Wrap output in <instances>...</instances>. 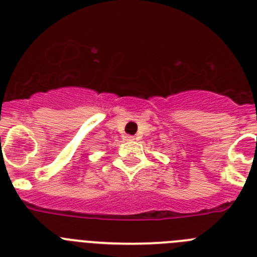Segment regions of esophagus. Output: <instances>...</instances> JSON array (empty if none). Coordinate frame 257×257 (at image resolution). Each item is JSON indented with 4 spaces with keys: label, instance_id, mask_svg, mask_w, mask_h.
<instances>
[{
    "label": "esophagus",
    "instance_id": "1",
    "mask_svg": "<svg viewBox=\"0 0 257 257\" xmlns=\"http://www.w3.org/2000/svg\"><path fill=\"white\" fill-rule=\"evenodd\" d=\"M124 140H127V142H133V140H135V138L131 135H127L126 138H124Z\"/></svg>",
    "mask_w": 257,
    "mask_h": 257
}]
</instances>
